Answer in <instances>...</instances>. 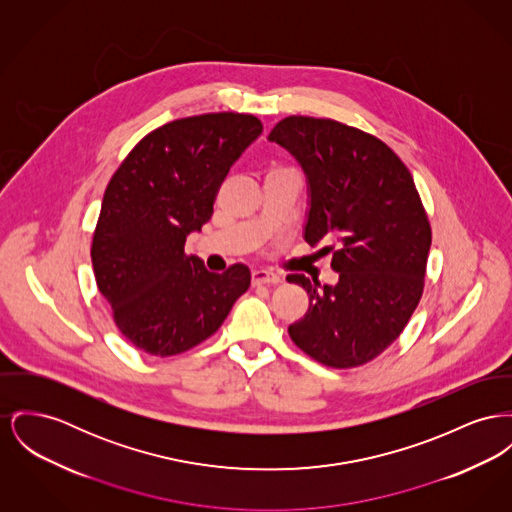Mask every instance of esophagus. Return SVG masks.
Returning a JSON list of instances; mask_svg holds the SVG:
<instances>
[{"label": "esophagus", "mask_w": 512, "mask_h": 512, "mask_svg": "<svg viewBox=\"0 0 512 512\" xmlns=\"http://www.w3.org/2000/svg\"><path fill=\"white\" fill-rule=\"evenodd\" d=\"M251 280H253V284H278L280 276L274 274V272L261 269V271H253Z\"/></svg>", "instance_id": "34e87169"}]
</instances>
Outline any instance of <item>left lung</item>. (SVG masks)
<instances>
[{"label":"left lung","mask_w":512,"mask_h":512,"mask_svg":"<svg viewBox=\"0 0 512 512\" xmlns=\"http://www.w3.org/2000/svg\"><path fill=\"white\" fill-rule=\"evenodd\" d=\"M303 168V238L332 243L334 286L290 274L309 309L288 327L309 358L348 369L375 360L408 325L423 292L431 226L404 162L381 139L340 121L290 116L269 135Z\"/></svg>","instance_id":"8db88e82"}]
</instances>
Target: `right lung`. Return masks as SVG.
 Instances as JSON below:
<instances>
[{
  "label": "right lung",
  "mask_w": 512,
  "mask_h": 512,
  "mask_svg": "<svg viewBox=\"0 0 512 512\" xmlns=\"http://www.w3.org/2000/svg\"><path fill=\"white\" fill-rule=\"evenodd\" d=\"M251 114L218 112L170 121L125 156L104 191L92 236V269L121 334L151 356H176L220 329L247 292L251 272L222 274L185 253L211 220L232 164L259 135Z\"/></svg>",
  "instance_id": "add662e5"
}]
</instances>
